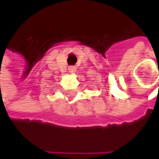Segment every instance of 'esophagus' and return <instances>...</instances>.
I'll return each mask as SVG.
<instances>
[{
	"mask_svg": "<svg viewBox=\"0 0 159 159\" xmlns=\"http://www.w3.org/2000/svg\"><path fill=\"white\" fill-rule=\"evenodd\" d=\"M68 70H69V73L73 74V73H75V71H76V67H75V66H70V67L68 68Z\"/></svg>",
	"mask_w": 159,
	"mask_h": 159,
	"instance_id": "obj_1",
	"label": "esophagus"
}]
</instances>
